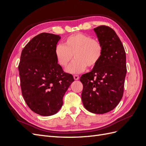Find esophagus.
I'll use <instances>...</instances> for the list:
<instances>
[{
	"label": "esophagus",
	"instance_id": "34e87169",
	"mask_svg": "<svg viewBox=\"0 0 146 146\" xmlns=\"http://www.w3.org/2000/svg\"><path fill=\"white\" fill-rule=\"evenodd\" d=\"M74 78L75 80H78V79H79V76H77V75H74Z\"/></svg>",
	"mask_w": 146,
	"mask_h": 146
}]
</instances>
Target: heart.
<instances>
[{
	"mask_svg": "<svg viewBox=\"0 0 146 146\" xmlns=\"http://www.w3.org/2000/svg\"><path fill=\"white\" fill-rule=\"evenodd\" d=\"M102 44L90 35L78 33L68 36L64 45L58 44L55 48V56L58 64L65 68L73 58L75 60L66 68L70 74H79L87 66L94 68L103 56Z\"/></svg>",
	"mask_w": 146,
	"mask_h": 146,
	"instance_id": "1",
	"label": "heart"
}]
</instances>
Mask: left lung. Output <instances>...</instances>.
<instances>
[{
	"mask_svg": "<svg viewBox=\"0 0 146 146\" xmlns=\"http://www.w3.org/2000/svg\"><path fill=\"white\" fill-rule=\"evenodd\" d=\"M104 47L103 56L91 72L83 74L82 100L85 108L104 114L115 108L122 98L127 73L126 55L114 30L106 25L94 29Z\"/></svg>",
	"mask_w": 146,
	"mask_h": 146,
	"instance_id": "8db88e82",
	"label": "left lung"
}]
</instances>
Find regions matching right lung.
Segmentation results:
<instances>
[{"label": "right lung", "mask_w": 146, "mask_h": 146, "mask_svg": "<svg viewBox=\"0 0 146 146\" xmlns=\"http://www.w3.org/2000/svg\"><path fill=\"white\" fill-rule=\"evenodd\" d=\"M61 37L42 33L28 42L21 52L19 64L22 94L28 107L41 116H51L63 105V96L74 81L55 56Z\"/></svg>", "instance_id": "add662e5"}]
</instances>
